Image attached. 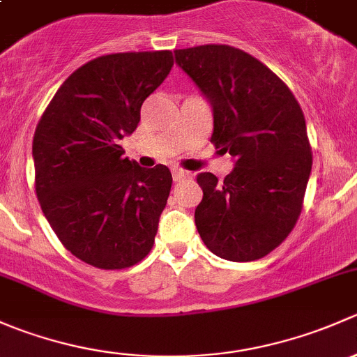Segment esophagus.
<instances>
[{"label":"esophagus","mask_w":357,"mask_h":357,"mask_svg":"<svg viewBox=\"0 0 357 357\" xmlns=\"http://www.w3.org/2000/svg\"><path fill=\"white\" fill-rule=\"evenodd\" d=\"M190 172L188 171H183V169H172V179L174 181H181V179L188 178Z\"/></svg>","instance_id":"esophagus-1"}]
</instances>
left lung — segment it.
<instances>
[{"mask_svg":"<svg viewBox=\"0 0 357 357\" xmlns=\"http://www.w3.org/2000/svg\"><path fill=\"white\" fill-rule=\"evenodd\" d=\"M174 56L211 103V142L235 158L222 183L212 172L197 176L200 238L226 261L264 257L294 229L311 174L301 105L271 68L238 48L204 45Z\"/></svg>","mask_w":357,"mask_h":357,"instance_id":"left-lung-1","label":"left lung"}]
</instances>
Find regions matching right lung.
<instances>
[{
  "instance_id": "add662e5",
  "label": "right lung",
  "mask_w": 357,
  "mask_h": 357,
  "mask_svg": "<svg viewBox=\"0 0 357 357\" xmlns=\"http://www.w3.org/2000/svg\"><path fill=\"white\" fill-rule=\"evenodd\" d=\"M172 53H112L72 72L38 122L36 195L67 250L98 269H124L155 242L172 176L122 157L143 102L171 72Z\"/></svg>"
}]
</instances>
